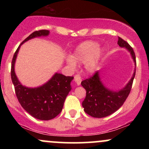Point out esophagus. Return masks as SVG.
I'll list each match as a JSON object with an SVG mask.
<instances>
[{"label": "esophagus", "mask_w": 149, "mask_h": 149, "mask_svg": "<svg viewBox=\"0 0 149 149\" xmlns=\"http://www.w3.org/2000/svg\"><path fill=\"white\" fill-rule=\"evenodd\" d=\"M74 80H75V82H76L77 85H80V83H81L82 78H81V77L79 76V75L76 74V76H74Z\"/></svg>", "instance_id": "esophagus-1"}]
</instances>
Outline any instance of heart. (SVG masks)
<instances>
[{
  "label": "heart",
  "instance_id": "1",
  "mask_svg": "<svg viewBox=\"0 0 149 149\" xmlns=\"http://www.w3.org/2000/svg\"><path fill=\"white\" fill-rule=\"evenodd\" d=\"M99 46V43L95 41L83 42L76 47L72 56L66 59V62L72 69L76 67L77 63H83L87 71L93 72L103 54V49Z\"/></svg>",
  "mask_w": 149,
  "mask_h": 149
}]
</instances>
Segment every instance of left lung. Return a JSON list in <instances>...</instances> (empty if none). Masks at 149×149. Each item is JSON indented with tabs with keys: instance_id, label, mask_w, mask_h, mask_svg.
I'll use <instances>...</instances> for the list:
<instances>
[{
	"instance_id": "obj_1",
	"label": "left lung",
	"mask_w": 149,
	"mask_h": 149,
	"mask_svg": "<svg viewBox=\"0 0 149 149\" xmlns=\"http://www.w3.org/2000/svg\"><path fill=\"white\" fill-rule=\"evenodd\" d=\"M118 44L130 53L136 66V58L133 49L127 42L118 37ZM134 69L132 76L123 88L114 91L107 88L101 80L99 71L88 79L83 80L81 85L86 90V97L82 103L84 111L94 118H104L113 113L121 107L127 98L135 76Z\"/></svg>"
}]
</instances>
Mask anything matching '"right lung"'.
Returning <instances> with one entry per match:
<instances>
[{
	"instance_id": "1",
	"label": "right lung",
	"mask_w": 149,
	"mask_h": 149,
	"mask_svg": "<svg viewBox=\"0 0 149 149\" xmlns=\"http://www.w3.org/2000/svg\"><path fill=\"white\" fill-rule=\"evenodd\" d=\"M48 30L34 31L22 42L15 52L12 61L11 78L15 93L23 109L35 118L41 120L53 119L60 113L66 97L71 90V82L73 77L55 73L47 83L37 88L23 85L15 74V64L20 47L25 42L37 37L47 36Z\"/></svg>"
}]
</instances>
